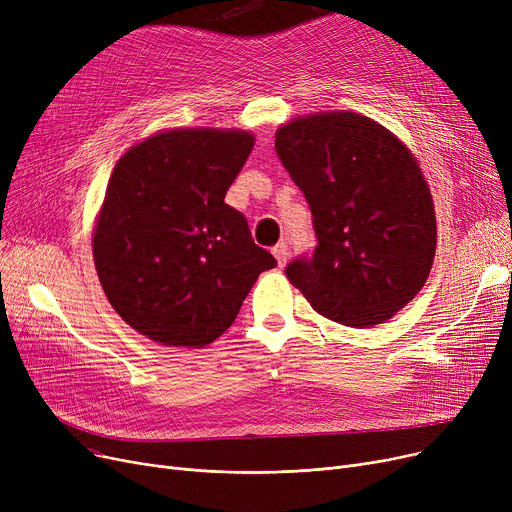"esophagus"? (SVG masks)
I'll list each match as a JSON object with an SVG mask.
<instances>
[{"instance_id":"34e87169","label":"esophagus","mask_w":512,"mask_h":512,"mask_svg":"<svg viewBox=\"0 0 512 512\" xmlns=\"http://www.w3.org/2000/svg\"><path fill=\"white\" fill-rule=\"evenodd\" d=\"M272 253H274V257H276V261H278V265L282 267L286 261H288V245L286 242H278V245L272 249Z\"/></svg>"}]
</instances>
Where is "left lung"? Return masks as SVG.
Instances as JSON below:
<instances>
[{
  "mask_svg": "<svg viewBox=\"0 0 512 512\" xmlns=\"http://www.w3.org/2000/svg\"><path fill=\"white\" fill-rule=\"evenodd\" d=\"M276 153L313 215L317 247L286 265L311 307L351 328L390 319L423 288L436 255V213L409 147L355 112L294 118Z\"/></svg>",
  "mask_w": 512,
  "mask_h": 512,
  "instance_id": "1",
  "label": "left lung"
}]
</instances>
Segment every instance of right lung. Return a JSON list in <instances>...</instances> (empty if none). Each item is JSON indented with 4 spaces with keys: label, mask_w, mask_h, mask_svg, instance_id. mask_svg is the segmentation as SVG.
Segmentation results:
<instances>
[{
    "label": "right lung",
    "mask_w": 512,
    "mask_h": 512,
    "mask_svg": "<svg viewBox=\"0 0 512 512\" xmlns=\"http://www.w3.org/2000/svg\"><path fill=\"white\" fill-rule=\"evenodd\" d=\"M255 139L245 130L176 128L130 147L93 232L103 292L130 328L201 348L232 324L259 274L276 267L245 215L224 203Z\"/></svg>",
    "instance_id": "1"
}]
</instances>
